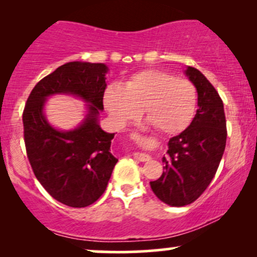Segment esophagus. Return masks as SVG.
I'll use <instances>...</instances> for the list:
<instances>
[{
  "label": "esophagus",
  "mask_w": 257,
  "mask_h": 257,
  "mask_svg": "<svg viewBox=\"0 0 257 257\" xmlns=\"http://www.w3.org/2000/svg\"><path fill=\"white\" fill-rule=\"evenodd\" d=\"M134 158L138 159V161H140V162H146V161H150L152 157L150 155H146V153L137 152V153H134Z\"/></svg>",
  "instance_id": "1"
}]
</instances>
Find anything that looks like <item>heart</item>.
Here are the masks:
<instances>
[{
  "label": "heart",
  "instance_id": "1",
  "mask_svg": "<svg viewBox=\"0 0 257 257\" xmlns=\"http://www.w3.org/2000/svg\"><path fill=\"white\" fill-rule=\"evenodd\" d=\"M198 94L192 82L162 70H144L125 82L124 88H106L104 105L117 124H126L145 112L149 122L164 134L182 132L196 114Z\"/></svg>",
  "mask_w": 257,
  "mask_h": 257
}]
</instances>
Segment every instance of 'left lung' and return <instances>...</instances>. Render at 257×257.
Segmentation results:
<instances>
[{
	"mask_svg": "<svg viewBox=\"0 0 257 257\" xmlns=\"http://www.w3.org/2000/svg\"><path fill=\"white\" fill-rule=\"evenodd\" d=\"M185 75L198 93L191 124L168 143L163 174L151 181L153 193L170 206L191 204L216 174L226 147V117L219 93L202 72L187 66Z\"/></svg>",
	"mask_w": 257,
	"mask_h": 257,
	"instance_id": "8db88e82",
	"label": "left lung"
}]
</instances>
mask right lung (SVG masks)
<instances>
[{
	"mask_svg": "<svg viewBox=\"0 0 257 257\" xmlns=\"http://www.w3.org/2000/svg\"><path fill=\"white\" fill-rule=\"evenodd\" d=\"M107 72L105 64L61 65L35 85L23 113L26 153L35 176L53 198L72 208L96 202L118 162L110 149L114 133L104 132L99 124ZM59 93L87 104L84 120L70 131L54 128L44 114L46 99Z\"/></svg>",
	"mask_w": 257,
	"mask_h": 257,
	"instance_id": "add662e5",
	"label": "right lung"
}]
</instances>
